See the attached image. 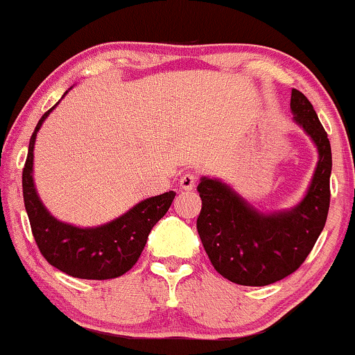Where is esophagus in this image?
<instances>
[{
    "label": "esophagus",
    "mask_w": 355,
    "mask_h": 355,
    "mask_svg": "<svg viewBox=\"0 0 355 355\" xmlns=\"http://www.w3.org/2000/svg\"><path fill=\"white\" fill-rule=\"evenodd\" d=\"M196 185V175L195 173H185L183 177L180 178V187L182 190L185 191H191L195 189Z\"/></svg>",
    "instance_id": "esophagus-1"
}]
</instances>
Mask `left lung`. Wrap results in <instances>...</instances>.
<instances>
[{
	"mask_svg": "<svg viewBox=\"0 0 355 355\" xmlns=\"http://www.w3.org/2000/svg\"><path fill=\"white\" fill-rule=\"evenodd\" d=\"M294 122L319 152L318 166L300 205L263 213L226 183L202 177V211L196 220L200 240L216 271L241 286H268L289 276L304 263L327 220L331 202L332 153L327 134L304 94L293 89Z\"/></svg>",
	"mask_w": 355,
	"mask_h": 355,
	"instance_id": "8db88e82",
	"label": "left lung"
}]
</instances>
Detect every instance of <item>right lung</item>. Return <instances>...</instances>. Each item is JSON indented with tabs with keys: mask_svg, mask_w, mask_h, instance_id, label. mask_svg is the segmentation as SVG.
<instances>
[{
	"mask_svg": "<svg viewBox=\"0 0 355 355\" xmlns=\"http://www.w3.org/2000/svg\"><path fill=\"white\" fill-rule=\"evenodd\" d=\"M55 105L37 122L29 139L26 164L23 168V198L33 236L46 261L66 275L80 279L119 277L129 271L140 258L148 233L168 211L175 191L142 200L119 218L94 228H78L54 218L41 203L34 187L33 152L37 132Z\"/></svg>",
	"mask_w": 355,
	"mask_h": 355,
	"instance_id": "right-lung-1",
	"label": "right lung"
}]
</instances>
